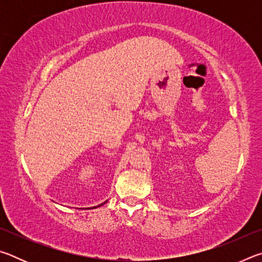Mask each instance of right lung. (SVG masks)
<instances>
[{
    "mask_svg": "<svg viewBox=\"0 0 262 262\" xmlns=\"http://www.w3.org/2000/svg\"><path fill=\"white\" fill-rule=\"evenodd\" d=\"M99 206H101V205H99Z\"/></svg>",
    "mask_w": 262,
    "mask_h": 262,
    "instance_id": "obj_1",
    "label": "right lung"
}]
</instances>
